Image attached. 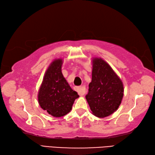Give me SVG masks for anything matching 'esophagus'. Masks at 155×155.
Listing matches in <instances>:
<instances>
[{
    "instance_id": "34e87169",
    "label": "esophagus",
    "mask_w": 155,
    "mask_h": 155,
    "mask_svg": "<svg viewBox=\"0 0 155 155\" xmlns=\"http://www.w3.org/2000/svg\"><path fill=\"white\" fill-rule=\"evenodd\" d=\"M75 89L77 91L79 95L80 96H84L85 93V88L84 86H78L75 87Z\"/></svg>"
}]
</instances>
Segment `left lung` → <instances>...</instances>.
Returning a JSON list of instances; mask_svg holds the SVG:
<instances>
[{
	"mask_svg": "<svg viewBox=\"0 0 155 155\" xmlns=\"http://www.w3.org/2000/svg\"><path fill=\"white\" fill-rule=\"evenodd\" d=\"M123 82L112 67L101 58H92V80L85 98L91 113L105 118L116 112L124 97Z\"/></svg>",
	"mask_w": 155,
	"mask_h": 155,
	"instance_id": "obj_1",
	"label": "left lung"
}]
</instances>
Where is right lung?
Masks as SVG:
<instances>
[{"label": "right lung", "mask_w": 155, "mask_h": 155, "mask_svg": "<svg viewBox=\"0 0 155 155\" xmlns=\"http://www.w3.org/2000/svg\"><path fill=\"white\" fill-rule=\"evenodd\" d=\"M62 64L61 58L52 60L45 71L37 95L41 108L55 118L69 113L75 100L80 97L64 77Z\"/></svg>", "instance_id": "obj_1"}]
</instances>
